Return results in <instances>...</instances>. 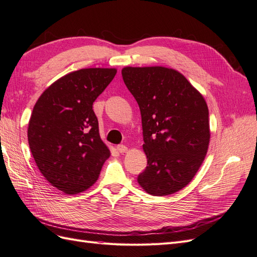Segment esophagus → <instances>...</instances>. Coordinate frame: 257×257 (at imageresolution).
Returning a JSON list of instances; mask_svg holds the SVG:
<instances>
[{
  "mask_svg": "<svg viewBox=\"0 0 257 257\" xmlns=\"http://www.w3.org/2000/svg\"><path fill=\"white\" fill-rule=\"evenodd\" d=\"M116 150H118L120 153H125L127 151V147L124 145H118L116 146Z\"/></svg>",
  "mask_w": 257,
  "mask_h": 257,
  "instance_id": "esophagus-1",
  "label": "esophagus"
}]
</instances>
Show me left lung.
<instances>
[{
	"instance_id": "left-lung-1",
	"label": "left lung",
	"mask_w": 257,
	"mask_h": 257,
	"mask_svg": "<svg viewBox=\"0 0 257 257\" xmlns=\"http://www.w3.org/2000/svg\"><path fill=\"white\" fill-rule=\"evenodd\" d=\"M122 77L142 113L148 164L138 183L154 196L180 191L207 154L210 130L205 98L173 68L127 66Z\"/></svg>"
}]
</instances>
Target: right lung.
Returning a JSON list of instances; mask_svg holds the SVG:
<instances>
[{"mask_svg":"<svg viewBox=\"0 0 257 257\" xmlns=\"http://www.w3.org/2000/svg\"><path fill=\"white\" fill-rule=\"evenodd\" d=\"M115 74V68L69 73L46 89L33 108L28 128L31 152L46 180L66 194L94 184L109 158L92 106Z\"/></svg>","mask_w":257,"mask_h":257,"instance_id":"add662e5","label":"right lung"}]
</instances>
